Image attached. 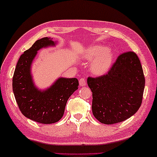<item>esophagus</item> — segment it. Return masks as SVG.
I'll list each match as a JSON object with an SVG mask.
<instances>
[{
    "instance_id": "esophagus-1",
    "label": "esophagus",
    "mask_w": 157,
    "mask_h": 157,
    "mask_svg": "<svg viewBox=\"0 0 157 157\" xmlns=\"http://www.w3.org/2000/svg\"><path fill=\"white\" fill-rule=\"evenodd\" d=\"M79 85H80L81 87L86 86V78H81L80 80H79Z\"/></svg>"
}]
</instances>
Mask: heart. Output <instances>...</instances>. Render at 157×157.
Segmentation results:
<instances>
[{"label":"heart","mask_w":157,"mask_h":157,"mask_svg":"<svg viewBox=\"0 0 157 157\" xmlns=\"http://www.w3.org/2000/svg\"><path fill=\"white\" fill-rule=\"evenodd\" d=\"M86 57L90 60H94L92 65V70L95 74L105 73L110 67L113 60V52L106 50L105 47L95 45L87 49Z\"/></svg>","instance_id":"1"}]
</instances>
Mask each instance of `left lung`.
Wrapping results in <instances>:
<instances>
[{
    "label": "left lung",
    "instance_id": "left-lung-1",
    "mask_svg": "<svg viewBox=\"0 0 157 157\" xmlns=\"http://www.w3.org/2000/svg\"><path fill=\"white\" fill-rule=\"evenodd\" d=\"M92 92V113L106 125L124 121L141 105L145 87L144 71L136 53L128 51L117 57L108 73L87 78Z\"/></svg>",
    "mask_w": 157,
    "mask_h": 157
}]
</instances>
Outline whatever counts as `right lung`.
<instances>
[{
  "label": "right lung",
  "mask_w": 157,
  "mask_h": 157,
  "mask_svg": "<svg viewBox=\"0 0 157 157\" xmlns=\"http://www.w3.org/2000/svg\"><path fill=\"white\" fill-rule=\"evenodd\" d=\"M54 45V41L48 37L36 41L19 58L12 79L13 94L21 113L43 124L56 123L61 119L68 98L78 87L76 78H59L44 91L34 86L30 68L37 51Z\"/></svg>",
  "instance_id": "right-lung-1"
}]
</instances>
